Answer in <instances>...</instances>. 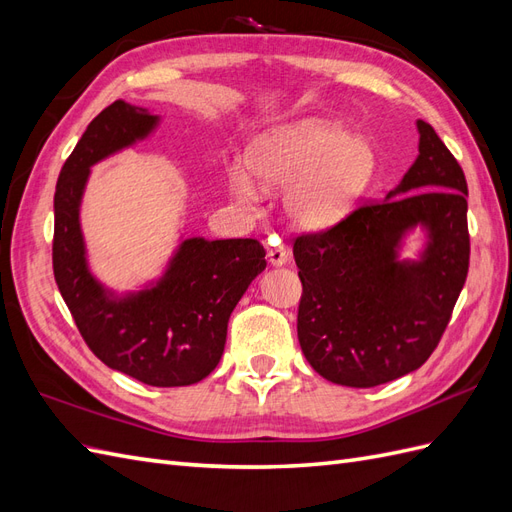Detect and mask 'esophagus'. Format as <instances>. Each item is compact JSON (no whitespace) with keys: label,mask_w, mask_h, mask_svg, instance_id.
I'll use <instances>...</instances> for the list:
<instances>
[{"label":"esophagus","mask_w":512,"mask_h":512,"mask_svg":"<svg viewBox=\"0 0 512 512\" xmlns=\"http://www.w3.org/2000/svg\"><path fill=\"white\" fill-rule=\"evenodd\" d=\"M267 256H269V262L273 267H280V265H286V260H288V252L284 250L282 245H277V247H269V252H267Z\"/></svg>","instance_id":"esophagus-1"}]
</instances>
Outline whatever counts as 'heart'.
<instances>
[{"label": "heart", "mask_w": 512, "mask_h": 512, "mask_svg": "<svg viewBox=\"0 0 512 512\" xmlns=\"http://www.w3.org/2000/svg\"><path fill=\"white\" fill-rule=\"evenodd\" d=\"M247 164L265 190L298 183L288 196V211L305 226L344 215L376 175V153L367 141L316 119L260 136L247 151ZM228 188L243 205L258 198L252 177L241 168L228 170Z\"/></svg>", "instance_id": "obj_1"}]
</instances>
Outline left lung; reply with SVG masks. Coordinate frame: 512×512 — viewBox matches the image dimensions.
<instances>
[{
	"label": "left lung",
	"instance_id": "obj_1",
	"mask_svg": "<svg viewBox=\"0 0 512 512\" xmlns=\"http://www.w3.org/2000/svg\"><path fill=\"white\" fill-rule=\"evenodd\" d=\"M418 158L382 200L329 228L301 232L292 254L303 286L299 344L322 378L369 389L421 367L451 322L470 267L468 183L448 147L418 119ZM425 223L421 263L394 260L403 230Z\"/></svg>",
	"mask_w": 512,
	"mask_h": 512
}]
</instances>
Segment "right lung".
Returning a JSON list of instances; mask_svg holds the SVG:
<instances>
[{"label": "right lung", "mask_w": 512, "mask_h": 512, "mask_svg": "<svg viewBox=\"0 0 512 512\" xmlns=\"http://www.w3.org/2000/svg\"><path fill=\"white\" fill-rule=\"evenodd\" d=\"M147 108L123 100L89 123L61 166L55 190L53 273L89 350L149 386H190L220 363L232 309L267 267L256 239H185L164 280L113 301L89 275L79 205L89 168L156 126Z\"/></svg>", "instance_id": "1"}]
</instances>
